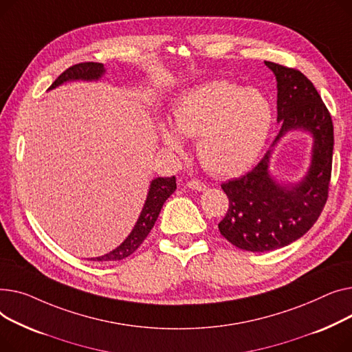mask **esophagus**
Masks as SVG:
<instances>
[{
	"mask_svg": "<svg viewBox=\"0 0 352 352\" xmlns=\"http://www.w3.org/2000/svg\"><path fill=\"white\" fill-rule=\"evenodd\" d=\"M186 186H188L189 189L197 190V192H203V190L208 189V186H206V184L201 183V182H199V180H190V182L186 183Z\"/></svg>",
	"mask_w": 352,
	"mask_h": 352,
	"instance_id": "obj_1",
	"label": "esophagus"
}]
</instances>
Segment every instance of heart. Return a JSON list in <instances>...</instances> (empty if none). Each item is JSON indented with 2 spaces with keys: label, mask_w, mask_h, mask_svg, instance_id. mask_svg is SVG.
Listing matches in <instances>:
<instances>
[{
  "label": "heart",
  "mask_w": 352,
  "mask_h": 352,
  "mask_svg": "<svg viewBox=\"0 0 352 352\" xmlns=\"http://www.w3.org/2000/svg\"><path fill=\"white\" fill-rule=\"evenodd\" d=\"M273 105L261 91L229 80H209L183 91L173 102L172 126L159 129L162 143L180 151L182 138H197L203 166L217 176H236L252 166L270 133Z\"/></svg>",
  "instance_id": "obj_1"
}]
</instances>
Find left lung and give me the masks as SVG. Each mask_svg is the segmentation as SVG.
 Instances as JSON below:
<instances>
[{
  "mask_svg": "<svg viewBox=\"0 0 352 352\" xmlns=\"http://www.w3.org/2000/svg\"><path fill=\"white\" fill-rule=\"evenodd\" d=\"M277 80V122L272 148L247 175L221 184L229 210L219 223L224 239L245 252L281 249L302 237L320 217L331 179L334 126L313 82L297 69L264 60ZM314 138L312 162L297 184H278L270 172L272 148L288 131Z\"/></svg>",
  "mask_w": 352,
  "mask_h": 352,
  "instance_id": "8db88e82",
  "label": "left lung"
}]
</instances>
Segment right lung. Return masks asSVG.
<instances>
[{"label": "right lung", "instance_id": "1", "mask_svg": "<svg viewBox=\"0 0 352 352\" xmlns=\"http://www.w3.org/2000/svg\"><path fill=\"white\" fill-rule=\"evenodd\" d=\"M107 69L103 64H98V62H84V64H76L71 68H68L65 72H62L54 84L50 87L51 89H55L56 87L67 84V82L72 80H99L103 75H105ZM176 190V177H156L151 182L149 190L146 200L142 208V212L138 217V221L135 223L132 232L129 236L118 245L115 250L109 252L105 256L91 258L94 261H119L129 257L133 254L138 247L143 243V240L148 237L151 233L152 227L155 226V221L159 217V213L162 210L163 203L166 201L170 195Z\"/></svg>", "mask_w": 352, "mask_h": 352}]
</instances>
